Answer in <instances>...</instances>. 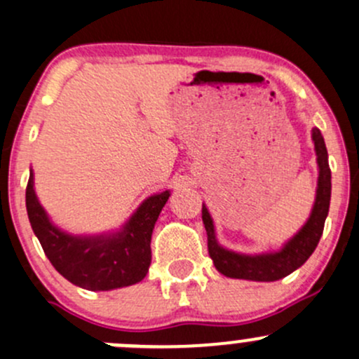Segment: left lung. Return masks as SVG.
Listing matches in <instances>:
<instances>
[{
	"label": "left lung",
	"mask_w": 359,
	"mask_h": 359,
	"mask_svg": "<svg viewBox=\"0 0 359 359\" xmlns=\"http://www.w3.org/2000/svg\"><path fill=\"white\" fill-rule=\"evenodd\" d=\"M313 141H315L316 160H318V189H316L315 206H313L309 220L303 229L285 244L278 252L259 256H244L237 252L227 251L220 248L215 239L213 222L208 210L203 206V224H205L206 233H208V252L215 263V269L225 277L230 278H244V280L256 282H273L278 278L287 277L294 270L299 269L304 262L311 256L315 248L318 246V241L323 233V225L329 215L330 206V167L329 154H327L325 141H323L322 132L313 129Z\"/></svg>",
	"instance_id": "8db88e82"
}]
</instances>
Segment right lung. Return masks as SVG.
<instances>
[{
  "mask_svg": "<svg viewBox=\"0 0 359 359\" xmlns=\"http://www.w3.org/2000/svg\"><path fill=\"white\" fill-rule=\"evenodd\" d=\"M170 192L151 196L122 232L115 236L74 237L50 224L34 192L32 173L25 189L29 222L44 255L58 273L88 290H110L141 282L151 265V233Z\"/></svg>",
  "mask_w": 359,
  "mask_h": 359,
  "instance_id": "obj_1",
  "label": "right lung"
}]
</instances>
